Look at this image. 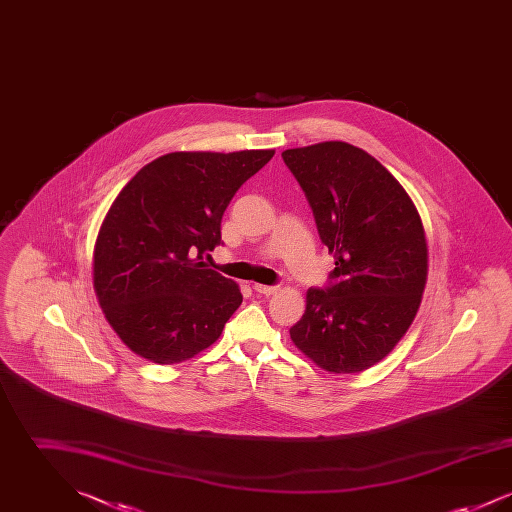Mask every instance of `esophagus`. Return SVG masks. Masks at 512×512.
Here are the masks:
<instances>
[{"label":"esophagus","mask_w":512,"mask_h":512,"mask_svg":"<svg viewBox=\"0 0 512 512\" xmlns=\"http://www.w3.org/2000/svg\"><path fill=\"white\" fill-rule=\"evenodd\" d=\"M253 290L261 295H272V293L278 292L280 286H265V284H253Z\"/></svg>","instance_id":"obj_1"}]
</instances>
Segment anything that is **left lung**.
I'll list each match as a JSON object with an SVG mask.
<instances>
[{"instance_id": "left-lung-1", "label": "left lung", "mask_w": 512, "mask_h": 512, "mask_svg": "<svg viewBox=\"0 0 512 512\" xmlns=\"http://www.w3.org/2000/svg\"><path fill=\"white\" fill-rule=\"evenodd\" d=\"M307 195L330 284L309 288L295 347L334 374L380 363L413 324L428 276V245L413 199L365 149L322 142L282 153Z\"/></svg>"}]
</instances>
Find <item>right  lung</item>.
I'll use <instances>...</instances> for the list:
<instances>
[{
  "mask_svg": "<svg viewBox=\"0 0 512 512\" xmlns=\"http://www.w3.org/2000/svg\"><path fill=\"white\" fill-rule=\"evenodd\" d=\"M274 149L167 153L124 186L99 228L94 290L136 355L157 365L192 359L219 340L242 305L234 280L205 268L220 220Z\"/></svg>",
  "mask_w": 512,
  "mask_h": 512,
  "instance_id": "1",
  "label": "right lung"
}]
</instances>
